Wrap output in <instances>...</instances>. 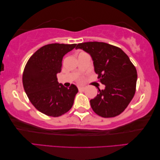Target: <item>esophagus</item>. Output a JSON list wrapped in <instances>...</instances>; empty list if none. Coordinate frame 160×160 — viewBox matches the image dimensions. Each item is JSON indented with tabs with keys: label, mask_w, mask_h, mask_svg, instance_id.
Instances as JSON below:
<instances>
[{
	"label": "esophagus",
	"mask_w": 160,
	"mask_h": 160,
	"mask_svg": "<svg viewBox=\"0 0 160 160\" xmlns=\"http://www.w3.org/2000/svg\"><path fill=\"white\" fill-rule=\"evenodd\" d=\"M85 87H83V86H82V87H78V91H83L85 90Z\"/></svg>",
	"instance_id": "34e87169"
}]
</instances>
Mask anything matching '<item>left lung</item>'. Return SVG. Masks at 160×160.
Wrapping results in <instances>:
<instances>
[{
	"instance_id": "8db88e82",
	"label": "left lung",
	"mask_w": 160,
	"mask_h": 160,
	"mask_svg": "<svg viewBox=\"0 0 160 160\" xmlns=\"http://www.w3.org/2000/svg\"><path fill=\"white\" fill-rule=\"evenodd\" d=\"M77 49L90 54L103 90L90 101L93 111L103 118L117 116L125 111L135 93L137 71L129 57L119 48L111 44L88 42Z\"/></svg>"
}]
</instances>
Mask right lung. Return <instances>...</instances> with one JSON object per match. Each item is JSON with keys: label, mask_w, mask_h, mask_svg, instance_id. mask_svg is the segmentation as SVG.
Segmentation results:
<instances>
[{"label": "right lung", "mask_w": 160, "mask_h": 160, "mask_svg": "<svg viewBox=\"0 0 160 160\" xmlns=\"http://www.w3.org/2000/svg\"><path fill=\"white\" fill-rule=\"evenodd\" d=\"M77 44H49L34 53L25 65L23 87L29 100L37 110L48 116L58 117L72 108L78 88H67L57 82L63 57Z\"/></svg>", "instance_id": "obj_1"}]
</instances>
